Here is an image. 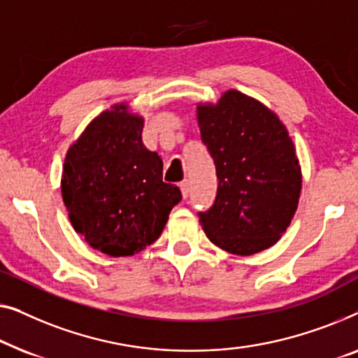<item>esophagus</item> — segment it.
I'll return each instance as SVG.
<instances>
[{
    "mask_svg": "<svg viewBox=\"0 0 358 358\" xmlns=\"http://www.w3.org/2000/svg\"><path fill=\"white\" fill-rule=\"evenodd\" d=\"M178 186H180V191H181V196H183V199L188 198V193H189V183H188V181L183 180Z\"/></svg>",
    "mask_w": 358,
    "mask_h": 358,
    "instance_id": "34e87169",
    "label": "esophagus"
}]
</instances>
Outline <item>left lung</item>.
Listing matches in <instances>:
<instances>
[{"mask_svg":"<svg viewBox=\"0 0 358 358\" xmlns=\"http://www.w3.org/2000/svg\"><path fill=\"white\" fill-rule=\"evenodd\" d=\"M196 120L219 178L214 206L199 214L206 235L231 255L271 248L290 225L301 193V167L285 124L235 89L214 103H196Z\"/></svg>","mask_w":358,"mask_h":358,"instance_id":"1","label":"left lung"}]
</instances>
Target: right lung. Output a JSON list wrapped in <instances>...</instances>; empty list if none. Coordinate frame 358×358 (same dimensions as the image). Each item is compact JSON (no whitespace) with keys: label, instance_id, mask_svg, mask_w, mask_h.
<instances>
[{"label":"right lung","instance_id":"right-lung-1","mask_svg":"<svg viewBox=\"0 0 358 358\" xmlns=\"http://www.w3.org/2000/svg\"><path fill=\"white\" fill-rule=\"evenodd\" d=\"M144 117L128 102L99 113L69 145L62 196L73 229L94 250L120 258L152 245L180 203L162 181V159L143 143Z\"/></svg>","mask_w":358,"mask_h":358}]
</instances>
